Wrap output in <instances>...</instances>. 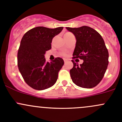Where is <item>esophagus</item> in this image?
<instances>
[{
    "label": "esophagus",
    "instance_id": "esophagus-1",
    "mask_svg": "<svg viewBox=\"0 0 122 122\" xmlns=\"http://www.w3.org/2000/svg\"><path fill=\"white\" fill-rule=\"evenodd\" d=\"M64 62H65V63H66V61H67V60H65V59H64Z\"/></svg>",
    "mask_w": 122,
    "mask_h": 122
}]
</instances>
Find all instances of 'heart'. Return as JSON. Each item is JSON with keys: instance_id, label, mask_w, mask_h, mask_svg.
<instances>
[{"instance_id": "b5f03b06", "label": "heart", "mask_w": 122, "mask_h": 122, "mask_svg": "<svg viewBox=\"0 0 122 122\" xmlns=\"http://www.w3.org/2000/svg\"><path fill=\"white\" fill-rule=\"evenodd\" d=\"M71 35V33H70V32H67V33H66V34H65V35ZM61 55H62V56H66V54L65 53H61Z\"/></svg>"}]
</instances>
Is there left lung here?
<instances>
[{"label": "left lung", "mask_w": 122, "mask_h": 122, "mask_svg": "<svg viewBox=\"0 0 122 122\" xmlns=\"http://www.w3.org/2000/svg\"><path fill=\"white\" fill-rule=\"evenodd\" d=\"M66 29L76 39L73 58L83 60L80 66L72 60L74 66L70 72L72 82L82 88H93L101 81L109 64L104 40L96 30L87 26Z\"/></svg>", "instance_id": "8db88e82"}]
</instances>
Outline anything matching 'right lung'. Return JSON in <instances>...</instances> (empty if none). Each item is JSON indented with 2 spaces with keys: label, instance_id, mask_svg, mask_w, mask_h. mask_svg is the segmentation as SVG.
<instances>
[{
  "label": "right lung",
  "instance_id": "right-lung-1",
  "mask_svg": "<svg viewBox=\"0 0 122 122\" xmlns=\"http://www.w3.org/2000/svg\"><path fill=\"white\" fill-rule=\"evenodd\" d=\"M62 29L63 27L54 29L35 27L26 32L22 38L18 52V68L25 81L34 89H46L57 80L64 60L58 57L47 62L45 54L51 48L52 38Z\"/></svg>",
  "mask_w": 122,
  "mask_h": 122
}]
</instances>
